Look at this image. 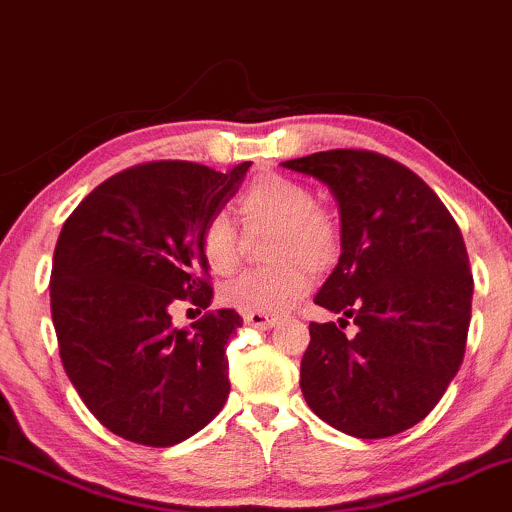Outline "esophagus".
<instances>
[{
  "label": "esophagus",
  "mask_w": 512,
  "mask_h": 512,
  "mask_svg": "<svg viewBox=\"0 0 512 512\" xmlns=\"http://www.w3.org/2000/svg\"><path fill=\"white\" fill-rule=\"evenodd\" d=\"M243 319L252 329H272V326L279 324V319L274 315H264V312H248Z\"/></svg>",
  "instance_id": "1"
}]
</instances>
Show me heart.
<instances>
[{"instance_id":"1","label":"heart","mask_w":512,"mask_h":512,"mask_svg":"<svg viewBox=\"0 0 512 512\" xmlns=\"http://www.w3.org/2000/svg\"><path fill=\"white\" fill-rule=\"evenodd\" d=\"M245 229L257 233L276 229L272 260L276 267L252 269L226 283L221 303L240 312L288 310L312 286V269L334 264L341 236L334 219L315 207V197L303 183L286 176H262L245 190L238 202ZM202 255L209 269L229 274L240 260V236L224 214L207 221L202 231Z\"/></svg>"}]
</instances>
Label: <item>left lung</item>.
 <instances>
[{
  "instance_id": "8db88e82",
  "label": "left lung",
  "mask_w": 512,
  "mask_h": 512,
  "mask_svg": "<svg viewBox=\"0 0 512 512\" xmlns=\"http://www.w3.org/2000/svg\"><path fill=\"white\" fill-rule=\"evenodd\" d=\"M283 166L329 186L341 257L315 303L343 315L310 324L300 389L312 412L357 439L422 422L463 365L472 315L465 240L408 166L367 150H329ZM348 318L358 334L340 329Z\"/></svg>"
}]
</instances>
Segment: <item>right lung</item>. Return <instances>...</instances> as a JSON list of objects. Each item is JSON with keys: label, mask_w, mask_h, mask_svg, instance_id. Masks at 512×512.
<instances>
[{"label": "right lung", "mask_w": 512, "mask_h": 512, "mask_svg": "<svg viewBox=\"0 0 512 512\" xmlns=\"http://www.w3.org/2000/svg\"><path fill=\"white\" fill-rule=\"evenodd\" d=\"M250 164L229 174L178 159L131 166L92 190L59 233L49 298L61 365L121 439L174 446L229 398L226 343L243 319L217 310L174 329L171 310L212 303L202 231Z\"/></svg>", "instance_id": "right-lung-1"}]
</instances>
